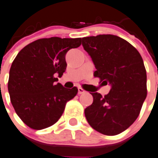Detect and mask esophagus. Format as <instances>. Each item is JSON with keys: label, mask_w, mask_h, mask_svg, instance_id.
Returning a JSON list of instances; mask_svg holds the SVG:
<instances>
[{"label": "esophagus", "mask_w": 158, "mask_h": 158, "mask_svg": "<svg viewBox=\"0 0 158 158\" xmlns=\"http://www.w3.org/2000/svg\"><path fill=\"white\" fill-rule=\"evenodd\" d=\"M85 92L86 91H84L83 88H81V87H79V88H78V94H79V95H81V94L85 93Z\"/></svg>", "instance_id": "34e87169"}]
</instances>
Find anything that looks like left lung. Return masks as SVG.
I'll use <instances>...</instances> for the list:
<instances>
[{
  "mask_svg": "<svg viewBox=\"0 0 158 158\" xmlns=\"http://www.w3.org/2000/svg\"><path fill=\"white\" fill-rule=\"evenodd\" d=\"M99 77L109 83L108 95L91 93L93 103L84 110L86 119L102 134L117 135L133 124L147 95L144 62L134 46L120 37L99 34L82 38Z\"/></svg>",
  "mask_w": 158,
  "mask_h": 158,
  "instance_id": "obj_1",
  "label": "left lung"
}]
</instances>
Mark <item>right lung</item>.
<instances>
[{"instance_id":"add662e5","label":"right lung","mask_w":158,"mask_h":158,"mask_svg":"<svg viewBox=\"0 0 158 158\" xmlns=\"http://www.w3.org/2000/svg\"><path fill=\"white\" fill-rule=\"evenodd\" d=\"M82 39L52 37L25 46L16 56L8 82L16 113L30 128L40 130L55 124L77 87L65 88L58 81L67 68L66 54L81 45Z\"/></svg>"}]
</instances>
